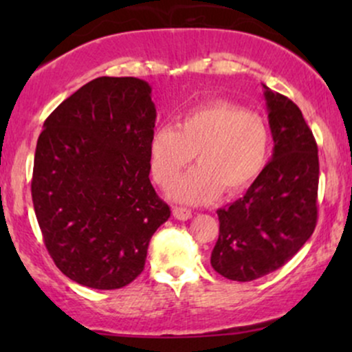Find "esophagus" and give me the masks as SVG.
Listing matches in <instances>:
<instances>
[{
  "mask_svg": "<svg viewBox=\"0 0 352 352\" xmlns=\"http://www.w3.org/2000/svg\"><path fill=\"white\" fill-rule=\"evenodd\" d=\"M172 213L177 220H188V218H192V212L187 208H182V207H175L172 210Z\"/></svg>",
  "mask_w": 352,
  "mask_h": 352,
  "instance_id": "34e87169",
  "label": "esophagus"
}]
</instances>
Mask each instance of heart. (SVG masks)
Listing matches in <instances>:
<instances>
[{"mask_svg": "<svg viewBox=\"0 0 352 352\" xmlns=\"http://www.w3.org/2000/svg\"><path fill=\"white\" fill-rule=\"evenodd\" d=\"M148 153L153 179L162 187H170L197 153L200 167L184 177L172 195L201 204L221 187L235 193L256 180L268 162L270 131L258 114L230 102H210L187 112L177 127H157Z\"/></svg>", "mask_w": 352, "mask_h": 352, "instance_id": "b5f03b06", "label": "heart"}]
</instances>
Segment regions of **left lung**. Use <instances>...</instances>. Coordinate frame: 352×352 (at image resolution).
I'll list each match as a JSON object with an SVG mask.
<instances>
[{"label": "left lung", "mask_w": 352, "mask_h": 352, "mask_svg": "<svg viewBox=\"0 0 352 352\" xmlns=\"http://www.w3.org/2000/svg\"><path fill=\"white\" fill-rule=\"evenodd\" d=\"M263 87L273 157L241 199L217 210L220 233L210 263L233 281H253L281 268L318 221L316 140L300 107Z\"/></svg>", "instance_id": "obj_1"}]
</instances>
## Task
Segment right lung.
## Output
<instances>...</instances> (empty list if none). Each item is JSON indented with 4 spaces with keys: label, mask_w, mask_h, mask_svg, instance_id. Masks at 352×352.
I'll list each match as a JSON object with an SVG mask.
<instances>
[{
    "label": "right lung",
    "mask_w": 352,
    "mask_h": 352,
    "mask_svg": "<svg viewBox=\"0 0 352 352\" xmlns=\"http://www.w3.org/2000/svg\"><path fill=\"white\" fill-rule=\"evenodd\" d=\"M152 89L98 78L44 120L34 153V213L56 266L72 281L117 289L144 272L148 241L170 217L153 190Z\"/></svg>",
    "instance_id": "add662e5"
}]
</instances>
